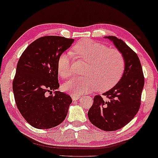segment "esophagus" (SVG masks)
I'll list each match as a JSON object with an SVG mask.
<instances>
[{"instance_id": "esophagus-1", "label": "esophagus", "mask_w": 158, "mask_h": 158, "mask_svg": "<svg viewBox=\"0 0 158 158\" xmlns=\"http://www.w3.org/2000/svg\"><path fill=\"white\" fill-rule=\"evenodd\" d=\"M72 101H78V100L80 98V97L77 96H72Z\"/></svg>"}]
</instances>
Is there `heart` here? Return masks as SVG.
I'll use <instances>...</instances> for the list:
<instances>
[{
    "mask_svg": "<svg viewBox=\"0 0 158 158\" xmlns=\"http://www.w3.org/2000/svg\"><path fill=\"white\" fill-rule=\"evenodd\" d=\"M72 52L88 62L84 70V77H75L63 84L64 91L80 96L97 89L105 91L121 79L124 70V60L119 51L109 49L103 44L91 40H83L75 45ZM71 53H62L57 60V72L62 78L72 74Z\"/></svg>",
    "mask_w": 158,
    "mask_h": 158,
    "instance_id": "1",
    "label": "heart"
}]
</instances>
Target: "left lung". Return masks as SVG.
I'll use <instances>...</instances> for the list:
<instances>
[{
    "label": "left lung",
    "mask_w": 158,
    "mask_h": 158,
    "mask_svg": "<svg viewBox=\"0 0 158 158\" xmlns=\"http://www.w3.org/2000/svg\"><path fill=\"white\" fill-rule=\"evenodd\" d=\"M111 41L124 60L122 77L114 87L95 96L94 104L88 112L90 122L103 131H116L134 118L141 106L144 77L141 62L136 52L121 39L105 36Z\"/></svg>",
    "instance_id": "left-lung-1"
}]
</instances>
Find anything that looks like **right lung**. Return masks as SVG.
<instances>
[{"mask_svg":"<svg viewBox=\"0 0 158 158\" xmlns=\"http://www.w3.org/2000/svg\"><path fill=\"white\" fill-rule=\"evenodd\" d=\"M74 39L58 36L41 37L25 49L17 62L12 83L19 112L34 128L51 129L67 117L72 98L59 91L57 60Z\"/></svg>","mask_w":158,"mask_h":158,"instance_id":"obj_1","label":"right lung"}]
</instances>
